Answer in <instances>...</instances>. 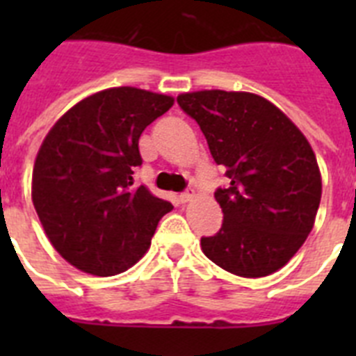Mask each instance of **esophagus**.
I'll use <instances>...</instances> for the list:
<instances>
[{
  "mask_svg": "<svg viewBox=\"0 0 356 356\" xmlns=\"http://www.w3.org/2000/svg\"><path fill=\"white\" fill-rule=\"evenodd\" d=\"M178 200H180L181 203H188V201L194 200V193H188V191H185V193H181L180 196H178Z\"/></svg>",
  "mask_w": 356,
  "mask_h": 356,
  "instance_id": "esophagus-1",
  "label": "esophagus"
}]
</instances>
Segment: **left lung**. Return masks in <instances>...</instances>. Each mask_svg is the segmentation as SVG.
Instances as JSON below:
<instances>
[{
    "label": "left lung",
    "instance_id": "left-lung-1",
    "mask_svg": "<svg viewBox=\"0 0 356 356\" xmlns=\"http://www.w3.org/2000/svg\"><path fill=\"white\" fill-rule=\"evenodd\" d=\"M200 124L229 184L216 191L222 226L203 253L232 275L260 278L303 246L321 203V172L307 137L266 97L197 90L176 97Z\"/></svg>",
    "mask_w": 356,
    "mask_h": 356
}]
</instances>
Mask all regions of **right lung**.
Returning <instances> with one entry per match:
<instances>
[{
	"label": "right lung",
	"mask_w": 356,
	"mask_h": 356,
	"mask_svg": "<svg viewBox=\"0 0 356 356\" xmlns=\"http://www.w3.org/2000/svg\"><path fill=\"white\" fill-rule=\"evenodd\" d=\"M175 99L135 87H114L67 110L46 135L31 178V200L49 242L89 275L127 271L147 251L169 201L144 185L139 137Z\"/></svg>",
	"instance_id": "1"
}]
</instances>
